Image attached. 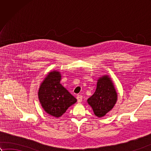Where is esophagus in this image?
Masks as SVG:
<instances>
[{
  "label": "esophagus",
  "instance_id": "34e87169",
  "mask_svg": "<svg viewBox=\"0 0 151 151\" xmlns=\"http://www.w3.org/2000/svg\"><path fill=\"white\" fill-rule=\"evenodd\" d=\"M76 99H77L78 102H81L82 101V95H78L77 97H76Z\"/></svg>",
  "mask_w": 151,
  "mask_h": 151
}]
</instances>
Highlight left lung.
Instances as JSON below:
<instances>
[{
  "mask_svg": "<svg viewBox=\"0 0 151 151\" xmlns=\"http://www.w3.org/2000/svg\"><path fill=\"white\" fill-rule=\"evenodd\" d=\"M117 101V93L113 82L108 75H103L97 80L96 90L87 101L96 116L102 117L114 108Z\"/></svg>",
  "mask_w": 151,
  "mask_h": 151,
  "instance_id": "8db88e82",
  "label": "left lung"
}]
</instances>
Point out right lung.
I'll list each match as a JSON object with an SVG mask.
<instances>
[{
	"label": "right lung",
	"mask_w": 151,
	"mask_h": 151,
	"mask_svg": "<svg viewBox=\"0 0 151 151\" xmlns=\"http://www.w3.org/2000/svg\"><path fill=\"white\" fill-rule=\"evenodd\" d=\"M62 75L58 70L50 71L41 82L38 91V99L46 113L58 118L70 106L77 101L60 84Z\"/></svg>",
	"instance_id": "add662e5"
}]
</instances>
